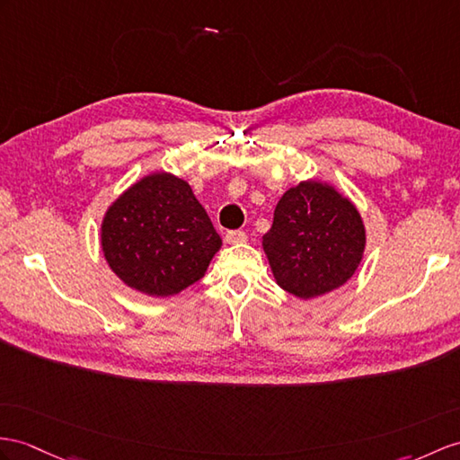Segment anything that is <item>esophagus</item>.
<instances>
[{
	"label": "esophagus",
	"instance_id": "obj_1",
	"mask_svg": "<svg viewBox=\"0 0 460 460\" xmlns=\"http://www.w3.org/2000/svg\"><path fill=\"white\" fill-rule=\"evenodd\" d=\"M226 243H230V245H236V243H242V242H245L248 240V236H245V232H242V230H230V232H226Z\"/></svg>",
	"mask_w": 460,
	"mask_h": 460
}]
</instances>
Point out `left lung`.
Returning a JSON list of instances; mask_svg holds the SVG:
<instances>
[{"mask_svg":"<svg viewBox=\"0 0 460 460\" xmlns=\"http://www.w3.org/2000/svg\"><path fill=\"white\" fill-rule=\"evenodd\" d=\"M261 245L277 285L308 300L332 293L355 275L367 230L349 197L328 181L306 179L279 199Z\"/></svg>","mask_w":460,"mask_h":460,"instance_id":"1","label":"left lung"}]
</instances>
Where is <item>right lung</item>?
I'll return each instance as SVG.
<instances>
[{"label":"right lung","instance_id":"obj_1","mask_svg":"<svg viewBox=\"0 0 460 460\" xmlns=\"http://www.w3.org/2000/svg\"><path fill=\"white\" fill-rule=\"evenodd\" d=\"M101 252L127 287L175 296L203 279L222 240L191 185L170 172L134 181L105 210Z\"/></svg>","mask_w":460,"mask_h":460}]
</instances>
